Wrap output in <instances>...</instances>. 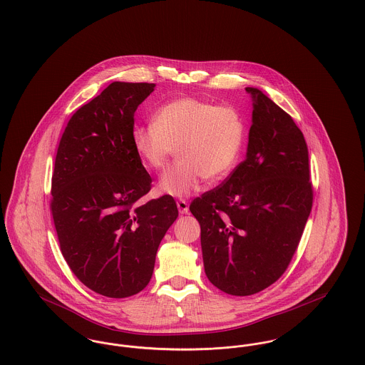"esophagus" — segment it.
<instances>
[{"label":"esophagus","instance_id":"34e87169","mask_svg":"<svg viewBox=\"0 0 365 365\" xmlns=\"http://www.w3.org/2000/svg\"><path fill=\"white\" fill-rule=\"evenodd\" d=\"M178 205V210H179V214H187L189 212V202L186 200H178L176 202Z\"/></svg>","mask_w":365,"mask_h":365}]
</instances>
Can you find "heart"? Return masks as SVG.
I'll use <instances>...</instances> for the list:
<instances>
[{
  "label": "heart",
  "mask_w": 365,
  "mask_h": 365,
  "mask_svg": "<svg viewBox=\"0 0 365 365\" xmlns=\"http://www.w3.org/2000/svg\"><path fill=\"white\" fill-rule=\"evenodd\" d=\"M244 139L245 121L236 108L190 96L165 103L151 124L132 132L133 149L151 170L164 168L178 146L179 160L160 179L161 190L173 197L193 193L204 178H223L236 164Z\"/></svg>",
  "instance_id": "1"
}]
</instances>
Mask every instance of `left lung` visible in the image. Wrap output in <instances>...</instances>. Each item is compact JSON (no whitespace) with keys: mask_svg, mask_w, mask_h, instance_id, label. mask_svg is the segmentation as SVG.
Here are the masks:
<instances>
[{"mask_svg":"<svg viewBox=\"0 0 365 365\" xmlns=\"http://www.w3.org/2000/svg\"><path fill=\"white\" fill-rule=\"evenodd\" d=\"M247 157L223 183L194 198L208 279L248 297L284 274L313 205L309 151L291 115L257 88Z\"/></svg>","mask_w":365,"mask_h":365,"instance_id":"1","label":"left lung"}]
</instances>
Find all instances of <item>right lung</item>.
<instances>
[{"label": "right lung", "instance_id": "obj_1", "mask_svg": "<svg viewBox=\"0 0 365 365\" xmlns=\"http://www.w3.org/2000/svg\"><path fill=\"white\" fill-rule=\"evenodd\" d=\"M149 83H111L68 120L52 173L51 212L68 267L89 289L127 298L150 281L178 217L172 195L146 201L151 178L132 145Z\"/></svg>", "mask_w": 365, "mask_h": 365}]
</instances>
